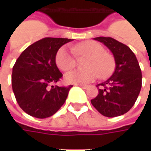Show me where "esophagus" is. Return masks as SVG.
Wrapping results in <instances>:
<instances>
[{
    "instance_id": "obj_1",
    "label": "esophagus",
    "mask_w": 151,
    "mask_h": 151,
    "mask_svg": "<svg viewBox=\"0 0 151 151\" xmlns=\"http://www.w3.org/2000/svg\"><path fill=\"white\" fill-rule=\"evenodd\" d=\"M79 86H81V88H83V89L87 88V86H84V85H79Z\"/></svg>"
}]
</instances>
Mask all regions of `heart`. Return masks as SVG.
I'll return each instance as SVG.
<instances>
[{"label":"heart","mask_w":151,"mask_h":151,"mask_svg":"<svg viewBox=\"0 0 151 151\" xmlns=\"http://www.w3.org/2000/svg\"><path fill=\"white\" fill-rule=\"evenodd\" d=\"M73 49L78 55L90 57L86 64L88 70H75L68 72L65 76L66 82L86 85L94 81L98 76L107 78L113 74L115 69L114 59L113 56L106 53L104 47L101 44L96 41H86L75 46ZM73 50L68 46H63L58 50L55 56V62L61 70L68 71L76 66V60Z\"/></svg>","instance_id":"obj_1"}]
</instances>
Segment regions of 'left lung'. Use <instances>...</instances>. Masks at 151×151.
<instances>
[{"label": "left lung", "instance_id": "8db88e82", "mask_svg": "<svg viewBox=\"0 0 151 151\" xmlns=\"http://www.w3.org/2000/svg\"><path fill=\"white\" fill-rule=\"evenodd\" d=\"M110 50L115 60V70L101 86L91 102L105 117L113 118L129 112L136 101L142 86V74L135 55L125 44L110 37L94 38Z\"/></svg>", "mask_w": 151, "mask_h": 151}]
</instances>
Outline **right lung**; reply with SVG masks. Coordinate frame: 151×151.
<instances>
[{
	"label": "right lung",
	"instance_id": "add662e5",
	"mask_svg": "<svg viewBox=\"0 0 151 151\" xmlns=\"http://www.w3.org/2000/svg\"><path fill=\"white\" fill-rule=\"evenodd\" d=\"M72 39L45 38L28 46L12 68V86L20 107L30 116L46 119L65 103L72 86H54L62 77L55 62L59 49Z\"/></svg>",
	"mask_w": 151,
	"mask_h": 151
}]
</instances>
